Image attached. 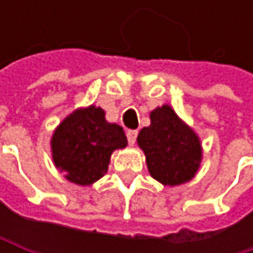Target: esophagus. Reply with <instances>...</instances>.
<instances>
[{
	"label": "esophagus",
	"mask_w": 253,
	"mask_h": 253,
	"mask_svg": "<svg viewBox=\"0 0 253 253\" xmlns=\"http://www.w3.org/2000/svg\"><path fill=\"white\" fill-rule=\"evenodd\" d=\"M126 136L127 140H128V145H134L136 137H137V130H127Z\"/></svg>",
	"instance_id": "esophagus-1"
}]
</instances>
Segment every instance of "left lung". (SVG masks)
<instances>
[{
	"mask_svg": "<svg viewBox=\"0 0 253 253\" xmlns=\"http://www.w3.org/2000/svg\"><path fill=\"white\" fill-rule=\"evenodd\" d=\"M137 145L145 152L149 174L166 186L192 180L202 160L198 134L178 119L170 105L151 113V126L139 131Z\"/></svg>",
	"mask_w": 253,
	"mask_h": 253,
	"instance_id": "left-lung-1",
	"label": "left lung"
}]
</instances>
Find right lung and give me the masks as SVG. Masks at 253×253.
Returning <instances> with one entry per match:
<instances>
[{"label":"right lung","instance_id":"1","mask_svg":"<svg viewBox=\"0 0 253 253\" xmlns=\"http://www.w3.org/2000/svg\"><path fill=\"white\" fill-rule=\"evenodd\" d=\"M126 145L123 127L108 123L104 110L95 105L73 111L51 139L55 167L66 173L69 181L80 186H89L104 176L111 154Z\"/></svg>","mask_w":253,"mask_h":253}]
</instances>
